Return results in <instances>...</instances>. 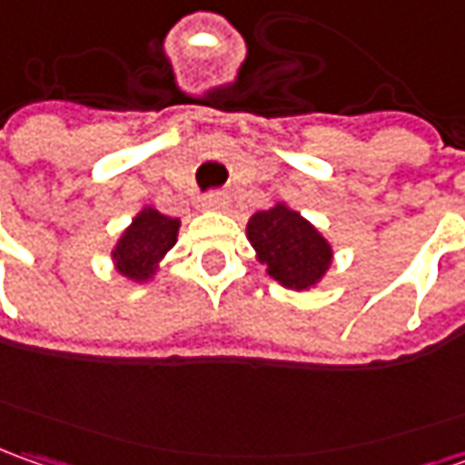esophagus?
I'll list each match as a JSON object with an SVG mask.
<instances>
[{"instance_id":"1","label":"esophagus","mask_w":465,"mask_h":465,"mask_svg":"<svg viewBox=\"0 0 465 465\" xmlns=\"http://www.w3.org/2000/svg\"><path fill=\"white\" fill-rule=\"evenodd\" d=\"M203 208H205V211H216V213H221V211L229 208V195H223V193H211V195L203 198Z\"/></svg>"}]
</instances>
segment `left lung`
<instances>
[{
	"label": "left lung",
	"mask_w": 465,
	"mask_h": 465,
	"mask_svg": "<svg viewBox=\"0 0 465 465\" xmlns=\"http://www.w3.org/2000/svg\"><path fill=\"white\" fill-rule=\"evenodd\" d=\"M247 239L264 272L288 291H312L334 262V249L309 218L275 203L247 221Z\"/></svg>",
	"instance_id": "obj_1"
}]
</instances>
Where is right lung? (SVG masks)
Instances as JSON below:
<instances>
[{"instance_id":"right-lung-1","label":"right lung","mask_w":465,"mask_h":465,"mask_svg":"<svg viewBox=\"0 0 465 465\" xmlns=\"http://www.w3.org/2000/svg\"><path fill=\"white\" fill-rule=\"evenodd\" d=\"M180 218L164 216L153 205H143L110 249L115 272L131 282H149L159 275L169 249L177 244Z\"/></svg>"}]
</instances>
